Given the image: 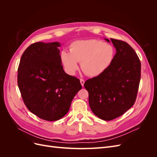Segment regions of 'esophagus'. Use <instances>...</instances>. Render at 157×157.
I'll return each instance as SVG.
<instances>
[{
  "label": "esophagus",
  "mask_w": 157,
  "mask_h": 157,
  "mask_svg": "<svg viewBox=\"0 0 157 157\" xmlns=\"http://www.w3.org/2000/svg\"><path fill=\"white\" fill-rule=\"evenodd\" d=\"M80 84H81V85H82V86H84V80L83 79L80 78Z\"/></svg>",
  "instance_id": "34e87169"
}]
</instances>
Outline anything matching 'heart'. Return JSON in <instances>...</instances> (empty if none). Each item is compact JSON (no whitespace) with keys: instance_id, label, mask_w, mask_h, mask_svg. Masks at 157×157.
I'll return each instance as SVG.
<instances>
[{"instance_id":"heart-1","label":"heart","mask_w":157,"mask_h":157,"mask_svg":"<svg viewBox=\"0 0 157 157\" xmlns=\"http://www.w3.org/2000/svg\"><path fill=\"white\" fill-rule=\"evenodd\" d=\"M69 51L61 52L60 59L65 71L70 75L77 72L78 62H80L85 74L89 77H97L109 67L115 56L113 46L95 39L75 41L71 44Z\"/></svg>"}]
</instances>
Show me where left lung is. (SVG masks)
Returning a JSON list of instances; mask_svg holds the SVG:
<instances>
[{
	"instance_id": "1",
	"label": "left lung",
	"mask_w": 157,
	"mask_h": 157,
	"mask_svg": "<svg viewBox=\"0 0 157 157\" xmlns=\"http://www.w3.org/2000/svg\"><path fill=\"white\" fill-rule=\"evenodd\" d=\"M111 40L117 51L111 65L84 84L90 109L103 121L115 119L133 106L141 78V62L135 50L124 41Z\"/></svg>"
}]
</instances>
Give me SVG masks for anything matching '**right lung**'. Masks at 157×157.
<instances>
[{
	"instance_id": "1",
	"label": "right lung",
	"mask_w": 157,
	"mask_h": 157,
	"mask_svg": "<svg viewBox=\"0 0 157 157\" xmlns=\"http://www.w3.org/2000/svg\"><path fill=\"white\" fill-rule=\"evenodd\" d=\"M58 47V42L31 44L22 54L17 69V84L25 105L47 121L64 117L82 88L79 79L63 71Z\"/></svg>"
}]
</instances>
